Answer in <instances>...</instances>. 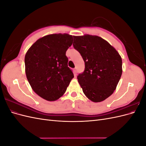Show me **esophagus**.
Wrapping results in <instances>:
<instances>
[{
  "label": "esophagus",
  "mask_w": 146,
  "mask_h": 146,
  "mask_svg": "<svg viewBox=\"0 0 146 146\" xmlns=\"http://www.w3.org/2000/svg\"><path fill=\"white\" fill-rule=\"evenodd\" d=\"M74 74H75V75H76V76L77 74V71H78V70H77V68H76L74 69Z\"/></svg>",
  "instance_id": "esophagus-1"
}]
</instances>
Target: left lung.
<instances>
[{"mask_svg":"<svg viewBox=\"0 0 146 146\" xmlns=\"http://www.w3.org/2000/svg\"><path fill=\"white\" fill-rule=\"evenodd\" d=\"M73 46L85 61V70L77 76L87 98L100 102L111 96L120 80L122 58L113 46L98 36H74Z\"/></svg>","mask_w":146,"mask_h":146,"instance_id":"left-lung-1","label":"left lung"}]
</instances>
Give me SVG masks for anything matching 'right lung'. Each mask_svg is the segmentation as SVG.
Returning <instances> with one entry per match:
<instances>
[{"mask_svg": "<svg viewBox=\"0 0 146 146\" xmlns=\"http://www.w3.org/2000/svg\"><path fill=\"white\" fill-rule=\"evenodd\" d=\"M72 39V35L66 33L46 35L38 39L26 53L27 78L33 90L44 99H58L74 77L66 55Z\"/></svg>", "mask_w": 146, "mask_h": 146, "instance_id": "1", "label": "right lung"}]
</instances>
